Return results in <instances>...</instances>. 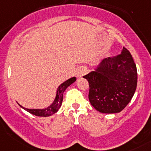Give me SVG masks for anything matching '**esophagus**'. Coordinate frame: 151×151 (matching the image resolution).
I'll return each mask as SVG.
<instances>
[{"label": "esophagus", "mask_w": 151, "mask_h": 151, "mask_svg": "<svg viewBox=\"0 0 151 151\" xmlns=\"http://www.w3.org/2000/svg\"><path fill=\"white\" fill-rule=\"evenodd\" d=\"M87 73V70L85 68H79L78 70L77 71V76H78V78H81L84 74H86Z\"/></svg>", "instance_id": "34e87169"}]
</instances>
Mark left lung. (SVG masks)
Here are the masks:
<instances>
[{
    "label": "left lung",
    "mask_w": 151,
    "mask_h": 151,
    "mask_svg": "<svg viewBox=\"0 0 151 151\" xmlns=\"http://www.w3.org/2000/svg\"><path fill=\"white\" fill-rule=\"evenodd\" d=\"M83 78L89 84L88 99L93 107L101 113H117L135 93L137 66L129 51L123 47L120 54L104 59L95 71Z\"/></svg>",
    "instance_id": "obj_1"
}]
</instances>
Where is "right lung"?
Instances as JSON below:
<instances>
[{"mask_svg":"<svg viewBox=\"0 0 151 151\" xmlns=\"http://www.w3.org/2000/svg\"><path fill=\"white\" fill-rule=\"evenodd\" d=\"M76 81V78H71L63 82V84H61L59 88H57V91H56V96L55 99L54 101L52 102V104L50 106L47 107L46 109H25V108L22 107V105H20L21 107L24 109V110H26L27 111H29V113L35 115L36 116H43V117H46V116H50L56 113V111H58L59 109L60 108L61 105H62V101H63V95L64 91L67 89L68 86H70V84H73V82Z\"/></svg>","mask_w":151,"mask_h":151,"instance_id":"obj_1","label":"right lung"}]
</instances>
